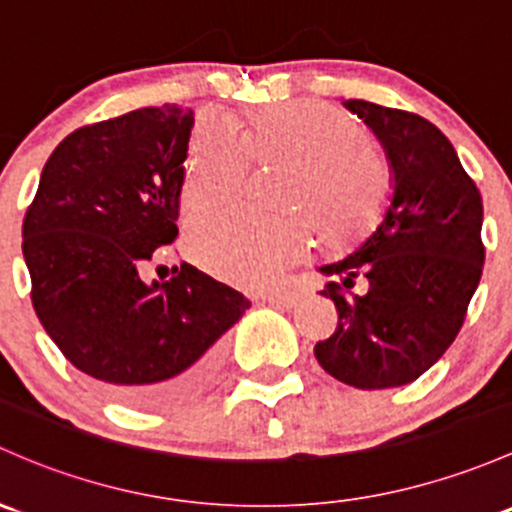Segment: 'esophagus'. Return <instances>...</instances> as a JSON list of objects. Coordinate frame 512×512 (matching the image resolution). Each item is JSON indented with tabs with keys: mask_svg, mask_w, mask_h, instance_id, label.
Wrapping results in <instances>:
<instances>
[{
	"mask_svg": "<svg viewBox=\"0 0 512 512\" xmlns=\"http://www.w3.org/2000/svg\"><path fill=\"white\" fill-rule=\"evenodd\" d=\"M262 301L272 306H294V301H297V292H292V289H274V292L262 294Z\"/></svg>",
	"mask_w": 512,
	"mask_h": 512,
	"instance_id": "34e87169",
	"label": "esophagus"
}]
</instances>
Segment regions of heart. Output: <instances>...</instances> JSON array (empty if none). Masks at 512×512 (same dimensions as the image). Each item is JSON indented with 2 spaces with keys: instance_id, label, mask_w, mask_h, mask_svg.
<instances>
[{
  "instance_id": "b5f03b06",
  "label": "heart",
  "mask_w": 512,
  "mask_h": 512,
  "mask_svg": "<svg viewBox=\"0 0 512 512\" xmlns=\"http://www.w3.org/2000/svg\"><path fill=\"white\" fill-rule=\"evenodd\" d=\"M250 164L287 169L279 208L262 218L228 211L191 225V255L215 277L245 289L274 282L309 247V225L328 247L355 245L385 218L392 169L348 112L321 100L262 107L238 132L198 117L181 179L188 215L228 208L245 188Z\"/></svg>"
}]
</instances>
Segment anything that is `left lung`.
Returning <instances> with one entry per match:
<instances>
[{
	"instance_id": "1",
	"label": "left lung",
	"mask_w": 512,
	"mask_h": 512,
	"mask_svg": "<svg viewBox=\"0 0 512 512\" xmlns=\"http://www.w3.org/2000/svg\"><path fill=\"white\" fill-rule=\"evenodd\" d=\"M383 142L395 191L383 223L346 260L321 267L336 331L314 348L328 375L360 390L407 385L454 343L481 282L483 201L437 125L414 112L348 100ZM363 276L369 289L351 295Z\"/></svg>"
}]
</instances>
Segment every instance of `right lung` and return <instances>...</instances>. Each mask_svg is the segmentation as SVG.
<instances>
[{"instance_id":"obj_1","label":"right lung","mask_w":512,"mask_h":512,"mask_svg":"<svg viewBox=\"0 0 512 512\" xmlns=\"http://www.w3.org/2000/svg\"><path fill=\"white\" fill-rule=\"evenodd\" d=\"M191 127L193 112L166 102L75 129L21 225L41 326L80 373L144 410L196 395L250 306L186 262L166 282L139 274L179 235Z\"/></svg>"}]
</instances>
